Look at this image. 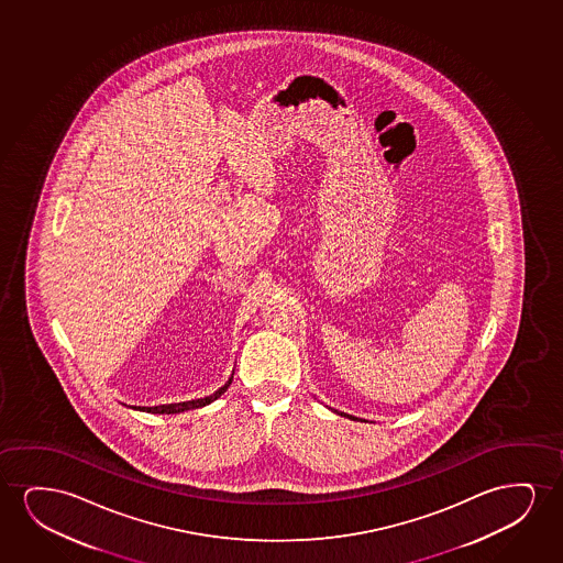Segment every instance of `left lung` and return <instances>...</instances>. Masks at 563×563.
Instances as JSON below:
<instances>
[{"label":"left lung","instance_id":"obj_1","mask_svg":"<svg viewBox=\"0 0 563 563\" xmlns=\"http://www.w3.org/2000/svg\"><path fill=\"white\" fill-rule=\"evenodd\" d=\"M329 409H331V411H334V413H339L340 417H347V419H357V421H362V419H360V417L347 416V413H344V411H339V409H332V408H329Z\"/></svg>","mask_w":563,"mask_h":563}]
</instances>
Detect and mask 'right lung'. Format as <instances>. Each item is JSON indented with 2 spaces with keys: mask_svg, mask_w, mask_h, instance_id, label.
<instances>
[{
  "mask_svg": "<svg viewBox=\"0 0 563 563\" xmlns=\"http://www.w3.org/2000/svg\"><path fill=\"white\" fill-rule=\"evenodd\" d=\"M232 375H234V371H232ZM232 375L227 383H224L219 390H216L213 394H209V396H203V398H198V400H188V401H178V404H163V406H152V408H146V406H132V409H140V411H146V413H183V411H188V409L203 408V406H209L211 401H216L221 394L227 393V388L231 386Z\"/></svg>",
  "mask_w": 563,
  "mask_h": 563,
  "instance_id": "1",
  "label": "right lung"
}]
</instances>
